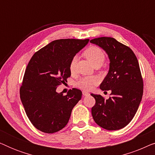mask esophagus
<instances>
[{
    "label": "esophagus",
    "mask_w": 155,
    "mask_h": 155,
    "mask_svg": "<svg viewBox=\"0 0 155 155\" xmlns=\"http://www.w3.org/2000/svg\"><path fill=\"white\" fill-rule=\"evenodd\" d=\"M82 94H83V96H88V95H90V93L86 92V91H83L82 92Z\"/></svg>",
    "instance_id": "34e87169"
}]
</instances>
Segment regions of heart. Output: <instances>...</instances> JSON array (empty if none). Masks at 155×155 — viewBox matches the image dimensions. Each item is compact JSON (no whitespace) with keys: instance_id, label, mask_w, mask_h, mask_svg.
<instances>
[{"instance_id":"heart-1","label":"heart","mask_w":155,"mask_h":155,"mask_svg":"<svg viewBox=\"0 0 155 155\" xmlns=\"http://www.w3.org/2000/svg\"><path fill=\"white\" fill-rule=\"evenodd\" d=\"M84 55L88 60L95 65L99 63H102L104 61L105 56L104 52L101 48L95 46H92L87 48L84 51ZM77 56H73L69 64V69L71 73H74L76 71V65H77ZM99 82V78L97 76H90V77H84L80 78L79 80L76 82L75 85L77 87L83 90L84 91L91 90L93 87L96 85Z\"/></svg>"}]
</instances>
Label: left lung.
<instances>
[{
	"label": "left lung",
	"mask_w": 155,
	"mask_h": 155,
	"mask_svg": "<svg viewBox=\"0 0 155 155\" xmlns=\"http://www.w3.org/2000/svg\"><path fill=\"white\" fill-rule=\"evenodd\" d=\"M90 42L102 48L109 56V71L100 89L111 91L108 99L91 94L96 101L92 108L93 119L108 130H119L134 117L143 97V80L138 61L131 48L114 38H95Z\"/></svg>",
	"instance_id": "8db88e82"
}]
</instances>
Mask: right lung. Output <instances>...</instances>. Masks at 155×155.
<instances>
[{
  "label": "right lung",
  "instance_id": "1",
  "mask_svg": "<svg viewBox=\"0 0 155 155\" xmlns=\"http://www.w3.org/2000/svg\"><path fill=\"white\" fill-rule=\"evenodd\" d=\"M90 39L53 41L31 57L25 70L20 94L27 117L36 128L54 133L66 126L72 110L81 99L82 92L73 88L66 95L57 87L71 77V60Z\"/></svg>",
  "mask_w": 155,
  "mask_h": 155
}]
</instances>
